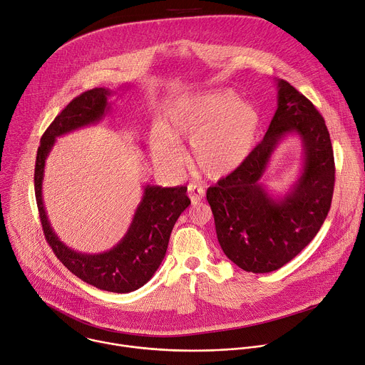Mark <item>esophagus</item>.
<instances>
[{
    "mask_svg": "<svg viewBox=\"0 0 365 365\" xmlns=\"http://www.w3.org/2000/svg\"><path fill=\"white\" fill-rule=\"evenodd\" d=\"M187 193H189V197H190L192 203L196 205L197 202H200V200L203 199V196H205V189H203L202 186H197V185L190 183V185L187 186Z\"/></svg>",
    "mask_w": 365,
    "mask_h": 365,
    "instance_id": "obj_1",
    "label": "esophagus"
}]
</instances>
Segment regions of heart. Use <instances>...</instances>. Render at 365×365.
<instances>
[{
	"mask_svg": "<svg viewBox=\"0 0 365 365\" xmlns=\"http://www.w3.org/2000/svg\"><path fill=\"white\" fill-rule=\"evenodd\" d=\"M262 127L254 103L240 99L231 89H214L185 95L172 102L163 130L150 134L154 159L168 169H179L185 160L180 141L190 143L193 166L210 179H224L250 158Z\"/></svg>",
	"mask_w": 365,
	"mask_h": 365,
	"instance_id": "obj_1",
	"label": "heart"
}]
</instances>
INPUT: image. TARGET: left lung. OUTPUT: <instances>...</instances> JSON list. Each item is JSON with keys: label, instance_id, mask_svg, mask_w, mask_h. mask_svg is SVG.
I'll return each instance as SVG.
<instances>
[{"label": "left lung", "instance_id": "8db88e82", "mask_svg": "<svg viewBox=\"0 0 365 365\" xmlns=\"http://www.w3.org/2000/svg\"><path fill=\"white\" fill-rule=\"evenodd\" d=\"M276 86L277 110L263 141L237 172L206 190L224 254L251 273L283 267L315 238L335 183L325 120L289 82L276 79ZM292 135L302 143V168L284 194H272L261 179L275 148Z\"/></svg>", "mask_w": 365, "mask_h": 365}]
</instances>
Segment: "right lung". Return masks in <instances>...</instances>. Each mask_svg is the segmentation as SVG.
<instances>
[{
    "mask_svg": "<svg viewBox=\"0 0 365 365\" xmlns=\"http://www.w3.org/2000/svg\"><path fill=\"white\" fill-rule=\"evenodd\" d=\"M124 88H130L125 85ZM108 88H95L76 96L44 131L37 150L34 190L44 237L63 266L76 277L101 290L130 293L144 286L160 267L166 255L172 230L180 214L190 205L186 186H143V197L125 235L108 251L86 254L68 247L51 228L44 202L43 178L46 159L56 138L99 123L111 113Z\"/></svg>",
    "mask_w": 365,
    "mask_h": 365,
    "instance_id": "add662e5",
    "label": "right lung"
}]
</instances>
